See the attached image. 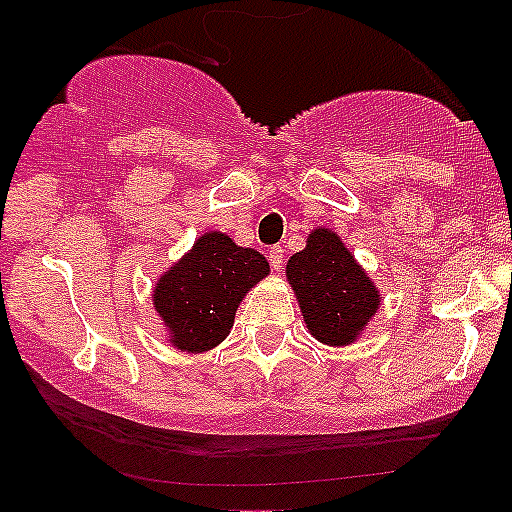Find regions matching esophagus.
I'll list each match as a JSON object with an SVG mask.
<instances>
[{
    "label": "esophagus",
    "mask_w": 512,
    "mask_h": 512,
    "mask_svg": "<svg viewBox=\"0 0 512 512\" xmlns=\"http://www.w3.org/2000/svg\"><path fill=\"white\" fill-rule=\"evenodd\" d=\"M269 262H272V269L274 272H279L281 264H284V250H281V245H274V248H269Z\"/></svg>",
    "instance_id": "34e87169"
}]
</instances>
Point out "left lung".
I'll return each instance as SVG.
<instances>
[{"label": "left lung", "mask_w": 512, "mask_h": 512, "mask_svg": "<svg viewBox=\"0 0 512 512\" xmlns=\"http://www.w3.org/2000/svg\"><path fill=\"white\" fill-rule=\"evenodd\" d=\"M305 325L317 342L354 344L380 308V291L330 228H315L286 264Z\"/></svg>", "instance_id": "8db88e82"}]
</instances>
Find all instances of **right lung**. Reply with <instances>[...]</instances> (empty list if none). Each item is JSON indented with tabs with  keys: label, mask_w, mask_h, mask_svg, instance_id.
I'll use <instances>...</instances> for the list:
<instances>
[{
	"label": "right lung",
	"mask_w": 512,
	"mask_h": 512,
	"mask_svg": "<svg viewBox=\"0 0 512 512\" xmlns=\"http://www.w3.org/2000/svg\"><path fill=\"white\" fill-rule=\"evenodd\" d=\"M269 274L257 250L238 248L226 233L199 236L154 286V308L168 342L187 354L214 349L231 332L240 301Z\"/></svg>",
	"instance_id": "obj_1"
}]
</instances>
